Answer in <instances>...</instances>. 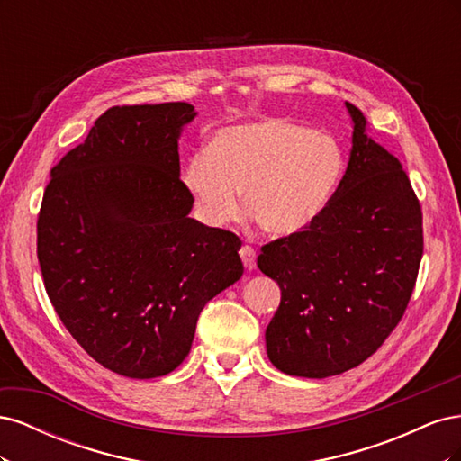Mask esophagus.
Here are the masks:
<instances>
[{"instance_id":"34e87169","label":"esophagus","mask_w":461,"mask_h":461,"mask_svg":"<svg viewBox=\"0 0 461 461\" xmlns=\"http://www.w3.org/2000/svg\"><path fill=\"white\" fill-rule=\"evenodd\" d=\"M240 258H242V263H244V267L248 271L256 269V249L252 246H242L240 248Z\"/></svg>"}]
</instances>
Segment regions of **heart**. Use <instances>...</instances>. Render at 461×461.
<instances>
[{"label":"heart","instance_id":"obj_1","mask_svg":"<svg viewBox=\"0 0 461 461\" xmlns=\"http://www.w3.org/2000/svg\"><path fill=\"white\" fill-rule=\"evenodd\" d=\"M344 167V149L334 136L265 119L217 131L207 149L188 159L183 178L209 225L239 219L244 203L265 236L288 239L327 207Z\"/></svg>","mask_w":461,"mask_h":461}]
</instances>
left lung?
<instances>
[{
	"instance_id": "obj_1",
	"label": "left lung",
	"mask_w": 461,
	"mask_h": 461,
	"mask_svg": "<svg viewBox=\"0 0 461 461\" xmlns=\"http://www.w3.org/2000/svg\"><path fill=\"white\" fill-rule=\"evenodd\" d=\"M337 192L308 229L261 248L258 267L281 286L265 330L271 364L325 379L379 350L408 308L423 256V215L402 163L376 144L361 111Z\"/></svg>"
}]
</instances>
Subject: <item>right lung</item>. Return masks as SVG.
<instances>
[{"instance_id":"obj_1","label":"right lung","mask_w":461,"mask_h":461,"mask_svg":"<svg viewBox=\"0 0 461 461\" xmlns=\"http://www.w3.org/2000/svg\"><path fill=\"white\" fill-rule=\"evenodd\" d=\"M185 102L111 107L51 169L38 261L55 312L97 364L131 379L171 373L203 305L244 273L234 232L205 227L180 180Z\"/></svg>"}]
</instances>
